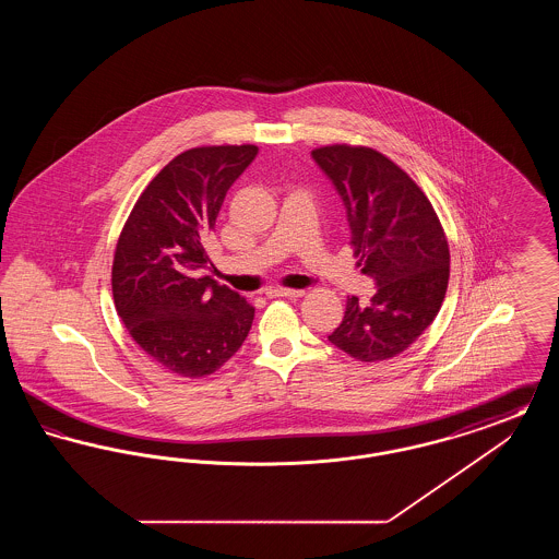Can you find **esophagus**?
<instances>
[{"label": "esophagus", "mask_w": 559, "mask_h": 559, "mask_svg": "<svg viewBox=\"0 0 559 559\" xmlns=\"http://www.w3.org/2000/svg\"><path fill=\"white\" fill-rule=\"evenodd\" d=\"M304 289H285V287H276V289H270L267 297H301Z\"/></svg>", "instance_id": "obj_1"}]
</instances>
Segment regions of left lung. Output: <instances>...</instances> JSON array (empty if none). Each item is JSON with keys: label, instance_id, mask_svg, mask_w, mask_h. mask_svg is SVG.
Wrapping results in <instances>:
<instances>
[{"label": "left lung", "instance_id": "1", "mask_svg": "<svg viewBox=\"0 0 559 559\" xmlns=\"http://www.w3.org/2000/svg\"><path fill=\"white\" fill-rule=\"evenodd\" d=\"M346 205L356 266L374 278L367 306L347 297L333 346L360 362H381L413 346L433 322L451 276L440 217L417 182L369 146L326 144L312 151Z\"/></svg>", "mask_w": 559, "mask_h": 559}]
</instances>
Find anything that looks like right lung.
<instances>
[{
  "mask_svg": "<svg viewBox=\"0 0 559 559\" xmlns=\"http://www.w3.org/2000/svg\"><path fill=\"white\" fill-rule=\"evenodd\" d=\"M255 144L197 146L169 160L138 197L115 247L112 299L138 347L165 371L205 377L242 346L255 308L201 270L205 242Z\"/></svg>",
  "mask_w": 559,
  "mask_h": 559,
  "instance_id": "obj_1",
  "label": "right lung"
}]
</instances>
